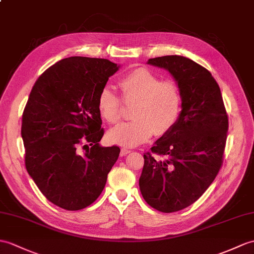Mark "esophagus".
Instances as JSON below:
<instances>
[{"instance_id":"34e87169","label":"esophagus","mask_w":254,"mask_h":254,"mask_svg":"<svg viewBox=\"0 0 254 254\" xmlns=\"http://www.w3.org/2000/svg\"><path fill=\"white\" fill-rule=\"evenodd\" d=\"M129 152H131V150H128V149H127V148H122V149H121V152H120V155L123 157V156L128 155Z\"/></svg>"}]
</instances>
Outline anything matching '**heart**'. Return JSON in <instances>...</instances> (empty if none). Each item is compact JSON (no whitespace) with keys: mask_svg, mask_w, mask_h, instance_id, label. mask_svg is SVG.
Returning <instances> with one entry per match:
<instances>
[{"mask_svg":"<svg viewBox=\"0 0 254 254\" xmlns=\"http://www.w3.org/2000/svg\"><path fill=\"white\" fill-rule=\"evenodd\" d=\"M122 99L133 104V120L110 129V143L123 147H135L148 140L152 135L168 134L178 122L182 109V92L173 80H162L149 69L139 67L126 74L119 82ZM122 99L104 86L97 96L99 115L109 125L121 119Z\"/></svg>","mask_w":254,"mask_h":254,"instance_id":"obj_1","label":"heart"}]
</instances>
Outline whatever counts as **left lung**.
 <instances>
[{
	"instance_id": "obj_1",
	"label": "left lung",
	"mask_w": 254,
	"mask_h": 254,
	"mask_svg": "<svg viewBox=\"0 0 254 254\" xmlns=\"http://www.w3.org/2000/svg\"><path fill=\"white\" fill-rule=\"evenodd\" d=\"M148 64L167 69L182 92L179 120L144 155L139 178L145 201L171 213L196 202L216 178L223 163L228 117L220 86L204 67L179 55L150 58Z\"/></svg>"
}]
</instances>
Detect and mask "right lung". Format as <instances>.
I'll return each instance as SVG.
<instances>
[{"label":"right lung","mask_w":254,"mask_h":254,"mask_svg":"<svg viewBox=\"0 0 254 254\" xmlns=\"http://www.w3.org/2000/svg\"><path fill=\"white\" fill-rule=\"evenodd\" d=\"M118 69L104 58H64L30 92L21 123L26 169L57 207L76 211L92 204L118 160L119 147L99 145L104 128L97 109L99 91Z\"/></svg>","instance_id":"obj_1"}]
</instances>
